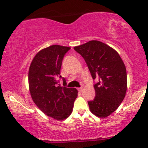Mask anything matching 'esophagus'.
I'll return each instance as SVG.
<instances>
[{"mask_svg": "<svg viewBox=\"0 0 148 148\" xmlns=\"http://www.w3.org/2000/svg\"><path fill=\"white\" fill-rule=\"evenodd\" d=\"M78 91H79V92H82V91H83V88H78Z\"/></svg>", "mask_w": 148, "mask_h": 148, "instance_id": "34e87169", "label": "esophagus"}]
</instances>
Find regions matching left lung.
<instances>
[{
    "label": "left lung",
    "mask_w": 148,
    "mask_h": 148,
    "mask_svg": "<svg viewBox=\"0 0 148 148\" xmlns=\"http://www.w3.org/2000/svg\"><path fill=\"white\" fill-rule=\"evenodd\" d=\"M88 64L94 85L96 97L88 102L92 114L106 118L114 112L124 100L127 92L126 67L118 52L106 44L91 40L75 46Z\"/></svg>",
    "instance_id": "8db88e82"
}]
</instances>
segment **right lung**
<instances>
[{"instance_id": "add662e5", "label": "right lung", "mask_w": 148, "mask_h": 148, "mask_svg": "<svg viewBox=\"0 0 148 148\" xmlns=\"http://www.w3.org/2000/svg\"><path fill=\"white\" fill-rule=\"evenodd\" d=\"M70 47L52 45L36 54L28 73L29 90L38 108L48 116L63 121L72 113L74 101L77 97L76 88L60 87L62 60ZM64 83L65 79L62 77Z\"/></svg>"}]
</instances>
